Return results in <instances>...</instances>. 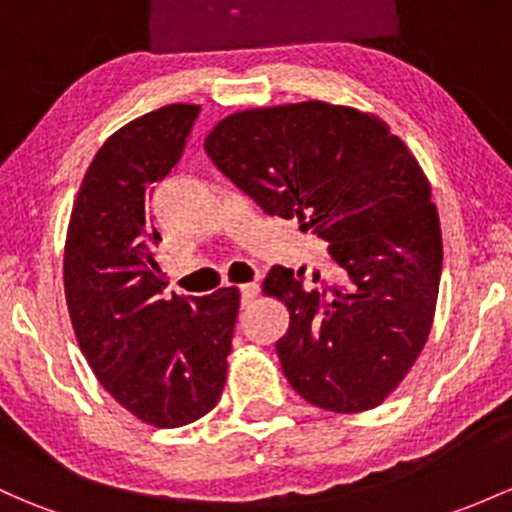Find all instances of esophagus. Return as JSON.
I'll return each mask as SVG.
<instances>
[{
  "mask_svg": "<svg viewBox=\"0 0 512 512\" xmlns=\"http://www.w3.org/2000/svg\"><path fill=\"white\" fill-rule=\"evenodd\" d=\"M257 294H260V284H242L240 287V304L242 306H250L252 301H255Z\"/></svg>",
  "mask_w": 512,
  "mask_h": 512,
  "instance_id": "34e87169",
  "label": "esophagus"
}]
</instances>
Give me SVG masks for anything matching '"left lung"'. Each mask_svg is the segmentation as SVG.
Listing matches in <instances>:
<instances>
[{
	"mask_svg": "<svg viewBox=\"0 0 512 512\" xmlns=\"http://www.w3.org/2000/svg\"><path fill=\"white\" fill-rule=\"evenodd\" d=\"M206 154L267 215L299 220L336 265L324 289L279 265L262 284L289 309L277 341L289 385L328 412L378 407L410 373L437 309L441 228L414 154L380 117L321 100L235 112Z\"/></svg>",
	"mask_w": 512,
	"mask_h": 512,
	"instance_id": "left-lung-1",
	"label": "left lung"
}]
</instances>
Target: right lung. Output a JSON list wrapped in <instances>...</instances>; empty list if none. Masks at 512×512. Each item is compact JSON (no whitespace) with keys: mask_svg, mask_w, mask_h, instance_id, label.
<instances>
[{"mask_svg":"<svg viewBox=\"0 0 512 512\" xmlns=\"http://www.w3.org/2000/svg\"><path fill=\"white\" fill-rule=\"evenodd\" d=\"M201 107L166 105L117 129L85 171L68 223L63 282L78 346L100 385L154 427L218 405L240 292L166 297L152 193L184 154Z\"/></svg>","mask_w":512,"mask_h":512,"instance_id":"add662e5","label":"right lung"}]
</instances>
